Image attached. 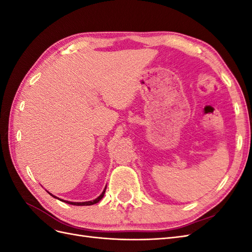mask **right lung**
Masks as SVG:
<instances>
[{
	"mask_svg": "<svg viewBox=\"0 0 252 252\" xmlns=\"http://www.w3.org/2000/svg\"><path fill=\"white\" fill-rule=\"evenodd\" d=\"M105 190H106V188L104 189V191L102 192V194L98 196V197H96L95 200H94V201H89V202H83V203H74V202H69V201H63V200H61V201H63V202H65V203H68V204H70V205H75V206H90V205H94V204H95V203H97V202H100L101 200H102V197L104 196V193H105ZM51 194V193H50ZM52 195V194H51ZM53 196V195H52Z\"/></svg>",
	"mask_w": 252,
	"mask_h": 252,
	"instance_id": "add662e5",
	"label": "right lung"
}]
</instances>
